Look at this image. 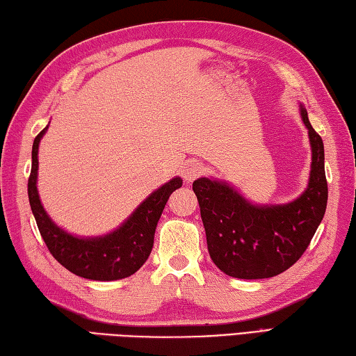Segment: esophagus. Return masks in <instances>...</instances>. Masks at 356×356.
Listing matches in <instances>:
<instances>
[{"instance_id":"esophagus-1","label":"esophagus","mask_w":356,"mask_h":356,"mask_svg":"<svg viewBox=\"0 0 356 356\" xmlns=\"http://www.w3.org/2000/svg\"><path fill=\"white\" fill-rule=\"evenodd\" d=\"M202 164L200 163V161H196V160H191V161H187L184 165H183V169H181V172H183V177H184V179L186 181H188V183H192L193 179H196L198 178L201 173H202Z\"/></svg>"}]
</instances>
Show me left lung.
Listing matches in <instances>:
<instances>
[{
	"label": "left lung",
	"instance_id": "obj_1",
	"mask_svg": "<svg viewBox=\"0 0 356 356\" xmlns=\"http://www.w3.org/2000/svg\"><path fill=\"white\" fill-rule=\"evenodd\" d=\"M312 161L303 193L286 204H254L222 179L193 183L207 236L209 254L220 271L236 279L274 277L302 257L327 204L325 146L300 104Z\"/></svg>",
	"mask_w": 356,
	"mask_h": 356
}]
</instances>
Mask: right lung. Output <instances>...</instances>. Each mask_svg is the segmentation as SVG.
<instances>
[{
    "label": "right lung",
    "mask_w": 356,
    "mask_h": 356,
    "mask_svg": "<svg viewBox=\"0 0 356 356\" xmlns=\"http://www.w3.org/2000/svg\"><path fill=\"white\" fill-rule=\"evenodd\" d=\"M47 129L49 126H45L33 141L27 188L31 213L45 245L62 266L79 277L99 282L129 277L143 266L151 254L155 228L164 205L172 192L183 186V179L175 177L158 187L113 232L91 238L71 234L50 218L38 193V152Z\"/></svg>",
    "instance_id": "1"
}]
</instances>
